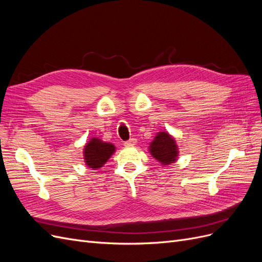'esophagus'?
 <instances>
[{"mask_svg":"<svg viewBox=\"0 0 262 262\" xmlns=\"http://www.w3.org/2000/svg\"><path fill=\"white\" fill-rule=\"evenodd\" d=\"M137 139H134V138H132V139H130L129 141H126L125 143H124V146H126V147H131V146H134V145H137Z\"/></svg>","mask_w":262,"mask_h":262,"instance_id":"1","label":"esophagus"}]
</instances>
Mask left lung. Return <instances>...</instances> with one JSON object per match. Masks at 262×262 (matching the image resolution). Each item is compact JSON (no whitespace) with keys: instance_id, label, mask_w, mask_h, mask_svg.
I'll use <instances>...</instances> for the list:
<instances>
[{"instance_id":"8db88e82","label":"left lung","mask_w":262,"mask_h":262,"mask_svg":"<svg viewBox=\"0 0 262 262\" xmlns=\"http://www.w3.org/2000/svg\"><path fill=\"white\" fill-rule=\"evenodd\" d=\"M148 152L165 167L175 163L179 155L177 142L167 131L157 132L154 140L149 143Z\"/></svg>"}]
</instances>
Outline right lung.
Masks as SVG:
<instances>
[{"mask_svg": "<svg viewBox=\"0 0 262 262\" xmlns=\"http://www.w3.org/2000/svg\"><path fill=\"white\" fill-rule=\"evenodd\" d=\"M115 152L116 146L113 143L98 138H91L83 148L84 162L90 168L96 170L101 168Z\"/></svg>", "mask_w": 262, "mask_h": 262, "instance_id": "right-lung-1", "label": "right lung"}]
</instances>
